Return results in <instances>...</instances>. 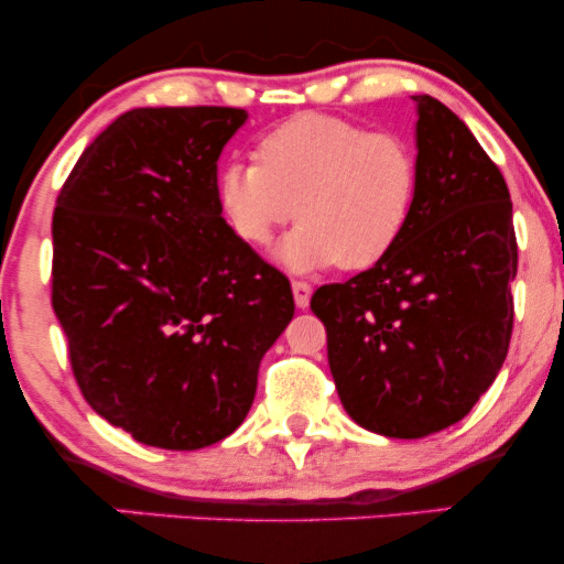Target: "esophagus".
I'll return each mask as SVG.
<instances>
[{
	"label": "esophagus",
	"mask_w": 564,
	"mask_h": 564,
	"mask_svg": "<svg viewBox=\"0 0 564 564\" xmlns=\"http://www.w3.org/2000/svg\"><path fill=\"white\" fill-rule=\"evenodd\" d=\"M291 291H294V304L300 310H304L310 304V294H313V289H310L307 281H294L291 283Z\"/></svg>",
	"instance_id": "1"
}]
</instances>
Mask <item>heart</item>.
Returning <instances> with one entry per match:
<instances>
[{
    "mask_svg": "<svg viewBox=\"0 0 564 564\" xmlns=\"http://www.w3.org/2000/svg\"><path fill=\"white\" fill-rule=\"evenodd\" d=\"M416 187L419 161L405 138L302 113L264 134L257 164L219 170L217 204L251 246L273 241L294 215L302 219L275 251L283 268L366 270L403 236Z\"/></svg>",
    "mask_w": 564,
    "mask_h": 564,
    "instance_id": "obj_1",
    "label": "heart"
}]
</instances>
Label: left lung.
<instances>
[{
	"label": "left lung",
	"mask_w": 564,
	"mask_h": 564,
	"mask_svg": "<svg viewBox=\"0 0 564 564\" xmlns=\"http://www.w3.org/2000/svg\"><path fill=\"white\" fill-rule=\"evenodd\" d=\"M413 100L419 187L403 236L373 268L310 300L345 411L400 440L462 422L494 384L517 275L503 174L451 108Z\"/></svg>",
	"instance_id": "left-lung-1"
}]
</instances>
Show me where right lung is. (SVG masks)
<instances>
[{
  "label": "right lung",
  "instance_id": "1",
  "mask_svg": "<svg viewBox=\"0 0 564 564\" xmlns=\"http://www.w3.org/2000/svg\"><path fill=\"white\" fill-rule=\"evenodd\" d=\"M243 108H132L84 148L53 215V310L89 405L138 443L236 432L294 318L278 273L217 204Z\"/></svg>",
  "mask_w": 564,
  "mask_h": 564
}]
</instances>
